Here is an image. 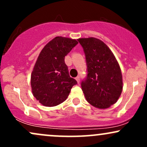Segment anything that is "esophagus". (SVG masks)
<instances>
[{
    "instance_id": "1",
    "label": "esophagus",
    "mask_w": 147,
    "mask_h": 147,
    "mask_svg": "<svg viewBox=\"0 0 147 147\" xmlns=\"http://www.w3.org/2000/svg\"><path fill=\"white\" fill-rule=\"evenodd\" d=\"M75 79H76V80H77V82H78V83H79V82H80V78H79V76H77Z\"/></svg>"
}]
</instances>
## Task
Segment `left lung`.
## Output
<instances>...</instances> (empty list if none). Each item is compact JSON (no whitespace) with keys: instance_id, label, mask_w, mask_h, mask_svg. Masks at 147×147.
Masks as SVG:
<instances>
[{"instance_id":"obj_1","label":"left lung","mask_w":147,"mask_h":147,"mask_svg":"<svg viewBox=\"0 0 147 147\" xmlns=\"http://www.w3.org/2000/svg\"><path fill=\"white\" fill-rule=\"evenodd\" d=\"M84 49L87 76L81 86L87 102L107 109L118 100L122 91V75L113 53L104 42L90 37L77 39Z\"/></svg>"}]
</instances>
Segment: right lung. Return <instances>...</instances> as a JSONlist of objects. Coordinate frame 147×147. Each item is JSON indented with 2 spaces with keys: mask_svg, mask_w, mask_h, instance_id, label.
<instances>
[{
  "mask_svg": "<svg viewBox=\"0 0 147 147\" xmlns=\"http://www.w3.org/2000/svg\"><path fill=\"white\" fill-rule=\"evenodd\" d=\"M77 43L75 39L57 36L40 52L32 72L31 86L34 97L42 105L61 104L77 84L70 77L65 63V57Z\"/></svg>",
  "mask_w": 147,
  "mask_h": 147,
  "instance_id": "1",
  "label": "right lung"
}]
</instances>
